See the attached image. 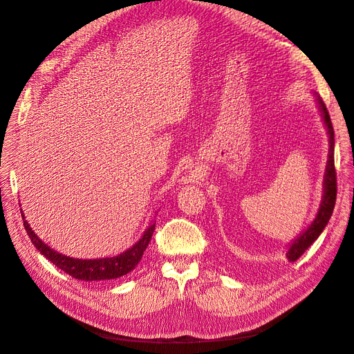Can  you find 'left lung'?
<instances>
[{"label": "left lung", "mask_w": 354, "mask_h": 354, "mask_svg": "<svg viewBox=\"0 0 354 354\" xmlns=\"http://www.w3.org/2000/svg\"><path fill=\"white\" fill-rule=\"evenodd\" d=\"M317 102L320 106L324 123H326V126H328L329 142H330L329 160H328V166H326V174H324V194H323V200H322V204H320V208H319V212L316 215L315 221L301 236H297V239H295L292 242V245L286 254V257L290 262H295L296 259H299V257H301L317 239V236L322 234L324 227L328 225L330 216H332V212H333V208H335V204H336L337 180H336V169H335V131H333V124H332V120H330L328 109H326L324 102L322 100V97H319Z\"/></svg>", "instance_id": "1"}]
</instances>
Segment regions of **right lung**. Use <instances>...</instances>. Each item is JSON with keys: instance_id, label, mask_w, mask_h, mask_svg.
Here are the masks:
<instances>
[{"instance_id": "obj_1", "label": "right lung", "mask_w": 354, "mask_h": 354, "mask_svg": "<svg viewBox=\"0 0 354 354\" xmlns=\"http://www.w3.org/2000/svg\"><path fill=\"white\" fill-rule=\"evenodd\" d=\"M24 216V214H21ZM24 227L26 234L31 238L32 243L35 248L46 258L49 259L53 265L58 266L61 270L66 272L72 278L80 279V281H107V279H115L120 278L126 274H129L130 270H133L138 265L143 257V252L146 251L149 242L151 239L153 231L156 224L150 225L142 239L133 245L130 250L126 252L112 257V258H103V259H75L71 257H65L57 251L50 250L46 243H44L35 232L31 230L24 220Z\"/></svg>"}]
</instances>
